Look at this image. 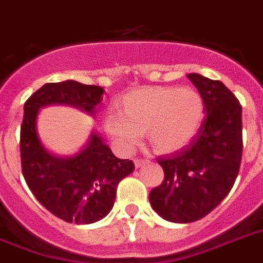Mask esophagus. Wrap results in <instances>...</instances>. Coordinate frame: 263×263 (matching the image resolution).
I'll return each instance as SVG.
<instances>
[{
  "label": "esophagus",
  "mask_w": 263,
  "mask_h": 263,
  "mask_svg": "<svg viewBox=\"0 0 263 263\" xmlns=\"http://www.w3.org/2000/svg\"><path fill=\"white\" fill-rule=\"evenodd\" d=\"M146 162L148 160L146 159H136L134 160V164H136V167H141V166H144V164H146Z\"/></svg>",
  "instance_id": "34e87169"
}]
</instances>
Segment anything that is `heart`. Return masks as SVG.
Wrapping results in <instances>:
<instances>
[{
	"mask_svg": "<svg viewBox=\"0 0 263 263\" xmlns=\"http://www.w3.org/2000/svg\"><path fill=\"white\" fill-rule=\"evenodd\" d=\"M119 111L104 114L103 127L122 151L148 140L159 152H176L196 137L204 119V100L191 87L148 86L125 95Z\"/></svg>",
	"mask_w": 263,
	"mask_h": 263,
	"instance_id": "heart-1",
	"label": "heart"
}]
</instances>
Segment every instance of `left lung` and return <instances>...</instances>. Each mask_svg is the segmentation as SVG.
<instances>
[{"instance_id": "8db88e82", "label": "left lung", "mask_w": 263, "mask_h": 263, "mask_svg": "<svg viewBox=\"0 0 263 263\" xmlns=\"http://www.w3.org/2000/svg\"><path fill=\"white\" fill-rule=\"evenodd\" d=\"M188 78L204 100L205 117L186 148L158 158L164 180L149 193L152 209L177 223L203 218L227 197L243 154L239 100L221 81L200 74Z\"/></svg>"}]
</instances>
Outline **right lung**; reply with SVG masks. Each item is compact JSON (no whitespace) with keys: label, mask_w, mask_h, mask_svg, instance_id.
Masks as SVG:
<instances>
[{"label":"right lung","mask_w":263,"mask_h":263,"mask_svg":"<svg viewBox=\"0 0 263 263\" xmlns=\"http://www.w3.org/2000/svg\"><path fill=\"white\" fill-rule=\"evenodd\" d=\"M104 89L77 81L45 83L24 104L20 129L22 172L35 199L63 221L87 225L112 210L118 184L133 173L134 163L118 159L99 133L90 134L82 149L59 156L44 146L36 130L41 108L70 105L95 117Z\"/></svg>","instance_id":"add662e5"}]
</instances>
